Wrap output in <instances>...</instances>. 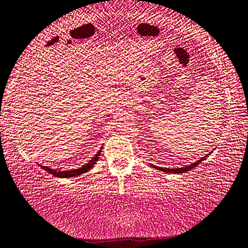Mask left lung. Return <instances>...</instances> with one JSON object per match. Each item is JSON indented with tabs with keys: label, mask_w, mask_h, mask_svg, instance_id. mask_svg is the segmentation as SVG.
Wrapping results in <instances>:
<instances>
[{
	"label": "left lung",
	"mask_w": 248,
	"mask_h": 248,
	"mask_svg": "<svg viewBox=\"0 0 248 248\" xmlns=\"http://www.w3.org/2000/svg\"><path fill=\"white\" fill-rule=\"evenodd\" d=\"M212 152H209L207 153L206 155H204L203 158H201L200 160H198V161H195V162H193V163H191V164H188V166H186V167H182V168H173V169H170V168H162V167H156V166H153V164H151V166L153 167V168H155V169H158V170H160V171H162V172H167V173H173V174H181V173H184V172H187V171H190V170H192V169H194L196 166H199L200 163L202 162V161H204L205 160L207 156H209L210 155H211Z\"/></svg>",
	"instance_id": "1"
}]
</instances>
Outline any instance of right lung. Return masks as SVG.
I'll use <instances>...</instances> for the list:
<instances>
[{"mask_svg": "<svg viewBox=\"0 0 248 248\" xmlns=\"http://www.w3.org/2000/svg\"><path fill=\"white\" fill-rule=\"evenodd\" d=\"M101 150H103V147L99 149V151L96 153L95 156H93L92 160L88 161V163L84 164V166H81L80 168H78V169H74V170L57 171L56 169H52V168H49V167L42 166V164H38V166L44 169L46 172H48L49 174H53L54 176H57V178H62V179H64V178H73V176H77V175H80L82 173H85V172L89 171L90 169H92L93 166H95V163L97 162L98 159H99Z\"/></svg>", "mask_w": 248, "mask_h": 248, "instance_id": "1", "label": "right lung"}]
</instances>
